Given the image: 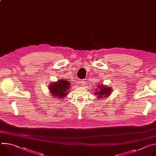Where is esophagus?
I'll list each match as a JSON object with an SVG mask.
<instances>
[{
  "label": "esophagus",
  "mask_w": 156,
  "mask_h": 156,
  "mask_svg": "<svg viewBox=\"0 0 156 156\" xmlns=\"http://www.w3.org/2000/svg\"><path fill=\"white\" fill-rule=\"evenodd\" d=\"M80 83H81V85L83 86V85L86 84V81H85L84 80H81V81H80Z\"/></svg>",
  "instance_id": "34e87169"
}]
</instances>
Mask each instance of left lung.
<instances>
[{
  "label": "left lung",
  "instance_id": "1",
  "mask_svg": "<svg viewBox=\"0 0 156 156\" xmlns=\"http://www.w3.org/2000/svg\"><path fill=\"white\" fill-rule=\"evenodd\" d=\"M112 92V87L108 86L105 84H98L95 89L94 95L97 96L98 99L107 98Z\"/></svg>",
  "mask_w": 156,
  "mask_h": 156
}]
</instances>
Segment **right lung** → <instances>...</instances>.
I'll return each instance as SVG.
<instances>
[{"label":"right lung","instance_id":"obj_1","mask_svg":"<svg viewBox=\"0 0 156 156\" xmlns=\"http://www.w3.org/2000/svg\"><path fill=\"white\" fill-rule=\"evenodd\" d=\"M72 85L70 83L64 79L58 80L57 81L52 82L49 85V92L53 97L62 99L69 94Z\"/></svg>","mask_w":156,"mask_h":156}]
</instances>
